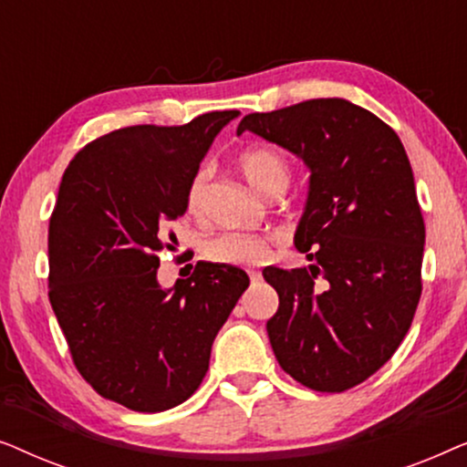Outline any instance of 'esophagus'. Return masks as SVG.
<instances>
[{
    "mask_svg": "<svg viewBox=\"0 0 467 467\" xmlns=\"http://www.w3.org/2000/svg\"><path fill=\"white\" fill-rule=\"evenodd\" d=\"M248 276H251V283L253 285H259L261 283V272H248Z\"/></svg>",
    "mask_w": 467,
    "mask_h": 467,
    "instance_id": "esophagus-1",
    "label": "esophagus"
}]
</instances>
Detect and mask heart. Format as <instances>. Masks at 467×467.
Returning <instances> with one entry per match:
<instances>
[{
  "label": "heart",
  "mask_w": 467,
  "mask_h": 467,
  "mask_svg": "<svg viewBox=\"0 0 467 467\" xmlns=\"http://www.w3.org/2000/svg\"><path fill=\"white\" fill-rule=\"evenodd\" d=\"M238 168L246 182L261 195L283 193L289 187L291 181V165L278 150L270 146H254L248 149L238 157ZM208 171H195L193 178L189 181L187 193H184V206L189 214H197L202 208L203 189H206ZM267 246L270 242L261 235L244 234V232H229L214 238L208 246V257L219 264L232 265H254L265 259Z\"/></svg>",
  "instance_id": "b5f03b06"
}]
</instances>
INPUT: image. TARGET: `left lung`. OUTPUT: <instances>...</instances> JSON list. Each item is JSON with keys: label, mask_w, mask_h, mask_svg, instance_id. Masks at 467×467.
<instances>
[{"label": "left lung", "mask_w": 467, "mask_h": 467, "mask_svg": "<svg viewBox=\"0 0 467 467\" xmlns=\"http://www.w3.org/2000/svg\"><path fill=\"white\" fill-rule=\"evenodd\" d=\"M242 131L310 170L296 248L312 264L264 270L280 302L265 325L272 350L304 387L342 393L391 359L423 289L425 223L404 144L340 98L246 114Z\"/></svg>", "instance_id": "left-lung-1"}]
</instances>
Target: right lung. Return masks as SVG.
Wrapping results in <instances>:
<instances>
[{
    "label": "right lung",
    "mask_w": 467,
    "mask_h": 467,
    "mask_svg": "<svg viewBox=\"0 0 467 467\" xmlns=\"http://www.w3.org/2000/svg\"><path fill=\"white\" fill-rule=\"evenodd\" d=\"M238 114L110 131L61 178L48 225L50 306L82 379L130 410L163 412L197 391L251 283L240 267L203 261L171 289L157 280L168 223L184 214L189 181Z\"/></svg>",
    "instance_id": "1"
}]
</instances>
